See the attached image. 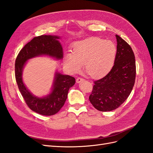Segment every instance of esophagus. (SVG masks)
I'll return each instance as SVG.
<instances>
[{
	"label": "esophagus",
	"mask_w": 153,
	"mask_h": 153,
	"mask_svg": "<svg viewBox=\"0 0 153 153\" xmlns=\"http://www.w3.org/2000/svg\"><path fill=\"white\" fill-rule=\"evenodd\" d=\"M85 79H82V78H81V77H78L77 79H76V82L77 83H79V82H82V81H83Z\"/></svg>",
	"instance_id": "34e87169"
}]
</instances>
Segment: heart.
<instances>
[{"mask_svg": "<svg viewBox=\"0 0 153 153\" xmlns=\"http://www.w3.org/2000/svg\"><path fill=\"white\" fill-rule=\"evenodd\" d=\"M117 47L110 40L94 37L78 41L72 48V52L64 56L65 67L72 74L84 68L93 78L101 77L110 72L114 65Z\"/></svg>", "mask_w": 153, "mask_h": 153, "instance_id": "obj_1", "label": "heart"}]
</instances>
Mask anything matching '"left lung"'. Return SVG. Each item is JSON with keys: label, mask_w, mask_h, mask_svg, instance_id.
<instances>
[{"label": "left lung", "mask_w": 153, "mask_h": 153, "mask_svg": "<svg viewBox=\"0 0 153 153\" xmlns=\"http://www.w3.org/2000/svg\"><path fill=\"white\" fill-rule=\"evenodd\" d=\"M117 56L113 68L106 76L94 81L89 99L97 110H115L129 97L136 77L135 58L131 47L116 34Z\"/></svg>", "instance_id": "left-lung-1"}]
</instances>
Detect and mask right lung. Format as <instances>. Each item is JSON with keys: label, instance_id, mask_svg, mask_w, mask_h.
Wrapping results in <instances>:
<instances>
[{"label": "right lung", "instance_id": "add662e5", "mask_svg": "<svg viewBox=\"0 0 153 153\" xmlns=\"http://www.w3.org/2000/svg\"><path fill=\"white\" fill-rule=\"evenodd\" d=\"M59 38V36L53 35L34 38L20 51L15 61V78L20 93L30 110L42 115H53L60 110L67 99L70 88L75 84V78L56 72L51 93L45 97H38L24 85L23 69L29 59L37 56H48L58 60L62 59L63 52L58 40Z\"/></svg>", "mask_w": 153, "mask_h": 153}]
</instances>
